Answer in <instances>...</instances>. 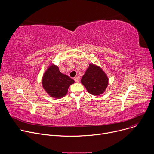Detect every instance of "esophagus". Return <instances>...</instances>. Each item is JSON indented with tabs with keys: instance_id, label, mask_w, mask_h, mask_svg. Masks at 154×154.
<instances>
[{
	"instance_id": "34e87169",
	"label": "esophagus",
	"mask_w": 154,
	"mask_h": 154,
	"mask_svg": "<svg viewBox=\"0 0 154 154\" xmlns=\"http://www.w3.org/2000/svg\"><path fill=\"white\" fill-rule=\"evenodd\" d=\"M74 80H75V82H77V83L79 82V77H75L74 78Z\"/></svg>"
}]
</instances>
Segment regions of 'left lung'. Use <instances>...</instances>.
<instances>
[{
	"label": "left lung",
	"instance_id": "left-lung-1",
	"mask_svg": "<svg viewBox=\"0 0 154 154\" xmlns=\"http://www.w3.org/2000/svg\"><path fill=\"white\" fill-rule=\"evenodd\" d=\"M81 83L89 93L99 96L106 90L108 85V78L100 67L90 63L82 77Z\"/></svg>",
	"mask_w": 154,
	"mask_h": 154
}]
</instances>
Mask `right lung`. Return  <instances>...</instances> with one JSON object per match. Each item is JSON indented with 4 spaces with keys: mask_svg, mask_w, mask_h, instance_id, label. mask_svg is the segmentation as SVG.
Segmentation results:
<instances>
[{
    "mask_svg": "<svg viewBox=\"0 0 154 154\" xmlns=\"http://www.w3.org/2000/svg\"><path fill=\"white\" fill-rule=\"evenodd\" d=\"M74 83V80L61 72L57 66L51 64L42 79L44 90L49 96L60 99L66 95L69 87Z\"/></svg>",
    "mask_w": 154,
    "mask_h": 154,
    "instance_id": "obj_1",
    "label": "right lung"
}]
</instances>
